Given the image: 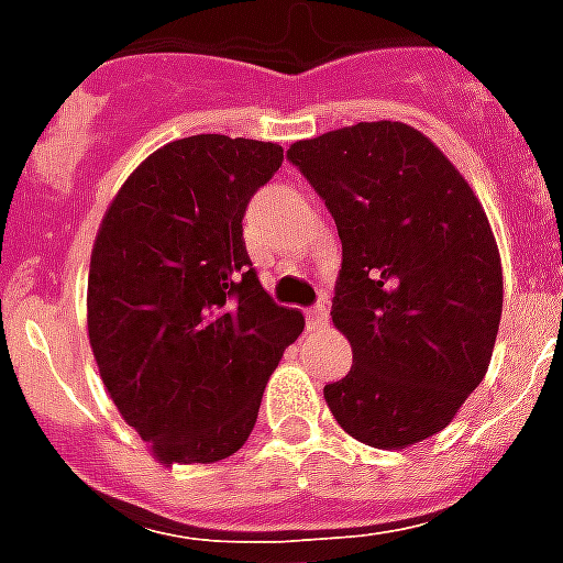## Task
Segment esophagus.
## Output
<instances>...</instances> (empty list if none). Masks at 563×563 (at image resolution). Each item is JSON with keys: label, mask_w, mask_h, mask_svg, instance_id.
I'll return each instance as SVG.
<instances>
[{"label": "esophagus", "mask_w": 563, "mask_h": 563, "mask_svg": "<svg viewBox=\"0 0 563 563\" xmlns=\"http://www.w3.org/2000/svg\"><path fill=\"white\" fill-rule=\"evenodd\" d=\"M322 325H329V307H310V310H307V329H322Z\"/></svg>", "instance_id": "esophagus-1"}]
</instances>
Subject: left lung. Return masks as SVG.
<instances>
[{"label": "left lung", "instance_id": "left-lung-1", "mask_svg": "<svg viewBox=\"0 0 563 563\" xmlns=\"http://www.w3.org/2000/svg\"><path fill=\"white\" fill-rule=\"evenodd\" d=\"M289 159L343 244L331 322L353 367L325 386L331 416L374 449L422 443L455 419L492 362L504 307L492 222L446 153L407 123L295 141Z\"/></svg>", "mask_w": 563, "mask_h": 563}]
</instances>
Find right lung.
<instances>
[{
    "mask_svg": "<svg viewBox=\"0 0 563 563\" xmlns=\"http://www.w3.org/2000/svg\"><path fill=\"white\" fill-rule=\"evenodd\" d=\"M280 162L274 141H172L104 210L87 334L111 401L165 467L244 446L283 350L305 331L298 310L262 289L241 225Z\"/></svg>",
    "mask_w": 563,
    "mask_h": 563,
    "instance_id": "right-lung-1",
    "label": "right lung"
}]
</instances>
